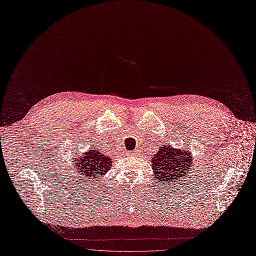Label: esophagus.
Here are the masks:
<instances>
[{
	"mask_svg": "<svg viewBox=\"0 0 256 256\" xmlns=\"http://www.w3.org/2000/svg\"><path fill=\"white\" fill-rule=\"evenodd\" d=\"M128 154H130V152H128Z\"/></svg>",
	"mask_w": 256,
	"mask_h": 256,
	"instance_id": "esophagus-1",
	"label": "esophagus"
}]
</instances>
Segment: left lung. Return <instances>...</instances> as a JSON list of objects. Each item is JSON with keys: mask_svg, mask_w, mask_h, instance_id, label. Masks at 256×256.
Segmentation results:
<instances>
[{"mask_svg": "<svg viewBox=\"0 0 256 256\" xmlns=\"http://www.w3.org/2000/svg\"><path fill=\"white\" fill-rule=\"evenodd\" d=\"M192 154L190 150L174 148L168 144L158 150L152 158L154 176L158 183L172 188L174 182L181 181L187 176L192 165Z\"/></svg>", "mask_w": 256, "mask_h": 256, "instance_id": "8db88e82", "label": "left lung"}]
</instances>
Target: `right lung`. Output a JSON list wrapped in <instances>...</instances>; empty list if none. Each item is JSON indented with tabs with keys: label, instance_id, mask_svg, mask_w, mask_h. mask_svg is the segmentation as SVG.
Wrapping results in <instances>:
<instances>
[{
	"label": "right lung",
	"instance_id": "add662e5",
	"mask_svg": "<svg viewBox=\"0 0 256 256\" xmlns=\"http://www.w3.org/2000/svg\"><path fill=\"white\" fill-rule=\"evenodd\" d=\"M74 170L78 172L84 181L88 179H97L104 176L112 166V158L106 157L98 150L90 148L84 152V156L74 158Z\"/></svg>",
	"mask_w": 256,
	"mask_h": 256
}]
</instances>
